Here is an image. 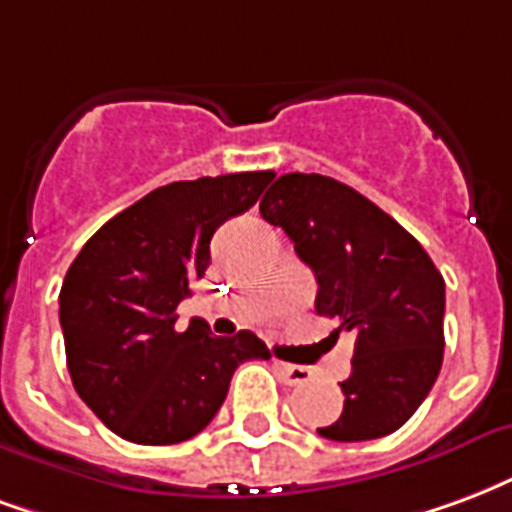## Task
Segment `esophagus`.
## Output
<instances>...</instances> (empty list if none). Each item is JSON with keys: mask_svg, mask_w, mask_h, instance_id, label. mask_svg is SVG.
I'll list each match as a JSON object with an SVG mask.
<instances>
[{"mask_svg": "<svg viewBox=\"0 0 512 512\" xmlns=\"http://www.w3.org/2000/svg\"><path fill=\"white\" fill-rule=\"evenodd\" d=\"M276 372L282 374V380L287 385H304V382L312 380V369H306V366H293V363H282L276 361Z\"/></svg>", "mask_w": 512, "mask_h": 512, "instance_id": "1", "label": "esophagus"}]
</instances>
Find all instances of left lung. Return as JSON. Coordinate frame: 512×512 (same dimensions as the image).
Returning a JSON list of instances; mask_svg holds the SVG:
<instances>
[{"label":"left lung","instance_id":"1","mask_svg":"<svg viewBox=\"0 0 512 512\" xmlns=\"http://www.w3.org/2000/svg\"><path fill=\"white\" fill-rule=\"evenodd\" d=\"M260 214L282 227L317 279L314 309L352 333L344 410L317 429L363 442L401 429L429 396L445 350V279L426 249L361 192L320 173H285Z\"/></svg>","mask_w":512,"mask_h":512}]
</instances>
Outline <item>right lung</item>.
<instances>
[{
	"mask_svg": "<svg viewBox=\"0 0 512 512\" xmlns=\"http://www.w3.org/2000/svg\"><path fill=\"white\" fill-rule=\"evenodd\" d=\"M271 170L173 181L94 233L64 276L59 323L86 407L121 439L176 445L217 415L238 363L271 358L252 331L176 328V306L211 263V236L244 214Z\"/></svg>",
	"mask_w": 512,
	"mask_h": 512,
	"instance_id": "right-lung-1",
	"label": "right lung"
}]
</instances>
